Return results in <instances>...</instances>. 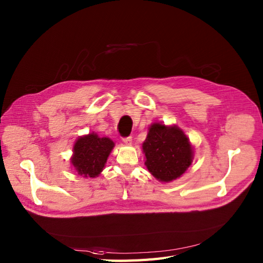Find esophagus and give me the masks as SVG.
I'll return each instance as SVG.
<instances>
[{
    "mask_svg": "<svg viewBox=\"0 0 263 263\" xmlns=\"http://www.w3.org/2000/svg\"><path fill=\"white\" fill-rule=\"evenodd\" d=\"M123 143L126 144V145H130L131 142H132V137H126V138H123Z\"/></svg>",
    "mask_w": 263,
    "mask_h": 263,
    "instance_id": "1",
    "label": "esophagus"
}]
</instances>
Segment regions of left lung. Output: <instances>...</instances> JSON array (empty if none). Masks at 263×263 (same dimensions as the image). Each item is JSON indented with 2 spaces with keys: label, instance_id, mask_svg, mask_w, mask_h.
Returning a JSON list of instances; mask_svg holds the SVG:
<instances>
[{
  "label": "left lung",
  "instance_id": "left-lung-1",
  "mask_svg": "<svg viewBox=\"0 0 263 263\" xmlns=\"http://www.w3.org/2000/svg\"><path fill=\"white\" fill-rule=\"evenodd\" d=\"M142 147L148 172L162 182L181 177L193 159L191 143L177 125L151 124Z\"/></svg>",
  "mask_w": 263,
  "mask_h": 263
}]
</instances>
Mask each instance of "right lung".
Returning <instances> with one entry per match:
<instances>
[{
	"label": "right lung",
	"mask_w": 263,
	"mask_h": 263,
	"mask_svg": "<svg viewBox=\"0 0 263 263\" xmlns=\"http://www.w3.org/2000/svg\"><path fill=\"white\" fill-rule=\"evenodd\" d=\"M114 146L109 138H99L94 132L84 135L74 144L71 163L80 176L95 178L103 172Z\"/></svg>",
	"instance_id": "obj_1"
}]
</instances>
